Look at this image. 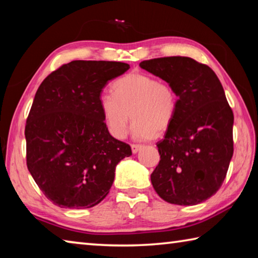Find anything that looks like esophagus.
Segmentation results:
<instances>
[{
  "mask_svg": "<svg viewBox=\"0 0 258 258\" xmlns=\"http://www.w3.org/2000/svg\"><path fill=\"white\" fill-rule=\"evenodd\" d=\"M141 147L142 146H140V145H131V148H132V152L133 154H137V152L141 149Z\"/></svg>",
  "mask_w": 258,
  "mask_h": 258,
  "instance_id": "obj_1",
  "label": "esophagus"
}]
</instances>
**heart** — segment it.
Segmentation results:
<instances>
[{"mask_svg":"<svg viewBox=\"0 0 258 258\" xmlns=\"http://www.w3.org/2000/svg\"><path fill=\"white\" fill-rule=\"evenodd\" d=\"M104 124L113 138L123 139L131 117L135 139L147 140L163 133L175 118L178 97L174 87L155 76L131 73L116 80L112 93L99 97Z\"/></svg>","mask_w":258,"mask_h":258,"instance_id":"heart-1","label":"heart"}]
</instances>
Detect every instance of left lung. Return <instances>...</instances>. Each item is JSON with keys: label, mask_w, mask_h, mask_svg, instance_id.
Masks as SVG:
<instances>
[{"label": "left lung", "mask_w": 258, "mask_h": 258, "mask_svg": "<svg viewBox=\"0 0 258 258\" xmlns=\"http://www.w3.org/2000/svg\"><path fill=\"white\" fill-rule=\"evenodd\" d=\"M140 67L171 84L178 97L175 118L157 143L159 164L151 183L165 202L191 206L215 195L233 155V112L220 80L189 56H164Z\"/></svg>", "instance_id": "8db88e82"}]
</instances>
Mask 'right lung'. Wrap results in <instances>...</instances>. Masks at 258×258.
<instances>
[{
  "mask_svg": "<svg viewBox=\"0 0 258 258\" xmlns=\"http://www.w3.org/2000/svg\"><path fill=\"white\" fill-rule=\"evenodd\" d=\"M118 61L74 60L38 87L25 126L26 161L45 197L59 207L90 208L106 198L119 161L132 155L112 138L99 97L128 71Z\"/></svg>",
  "mask_w": 258,
  "mask_h": 258,
  "instance_id": "add662e5",
  "label": "right lung"
}]
</instances>
